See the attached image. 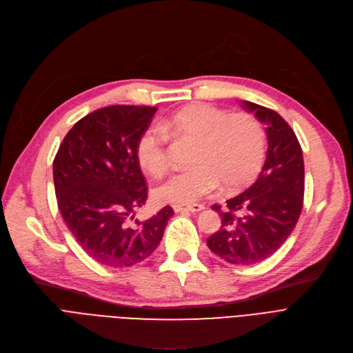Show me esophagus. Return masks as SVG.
I'll return each instance as SVG.
<instances>
[{
  "label": "esophagus",
  "mask_w": 353,
  "mask_h": 353,
  "mask_svg": "<svg viewBox=\"0 0 353 353\" xmlns=\"http://www.w3.org/2000/svg\"><path fill=\"white\" fill-rule=\"evenodd\" d=\"M205 210V206L201 203L194 205H174L175 212H201Z\"/></svg>",
  "instance_id": "esophagus-1"
}]
</instances>
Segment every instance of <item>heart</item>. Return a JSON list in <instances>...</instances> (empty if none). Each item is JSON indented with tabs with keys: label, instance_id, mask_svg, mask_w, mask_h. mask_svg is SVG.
<instances>
[{
	"label": "heart",
	"instance_id": "b5f03b06",
	"mask_svg": "<svg viewBox=\"0 0 353 353\" xmlns=\"http://www.w3.org/2000/svg\"><path fill=\"white\" fill-rule=\"evenodd\" d=\"M163 129L194 142L191 168L158 185L154 195L161 202L188 205L222 190L234 191L250 183L265 158V130L250 112H235L211 103H192L163 121ZM137 159L142 170L161 176L170 167L168 135L148 127L137 142Z\"/></svg>",
	"mask_w": 353,
	"mask_h": 353
}]
</instances>
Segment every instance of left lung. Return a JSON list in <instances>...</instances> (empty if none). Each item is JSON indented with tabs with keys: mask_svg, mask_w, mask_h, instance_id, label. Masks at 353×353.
Wrapping results in <instances>:
<instances>
[{
	"mask_svg": "<svg viewBox=\"0 0 353 353\" xmlns=\"http://www.w3.org/2000/svg\"><path fill=\"white\" fill-rule=\"evenodd\" d=\"M266 125L268 152L263 168L250 188L214 205L221 230L206 239L219 258L232 265L258 263L275 254L299 219L305 167L299 141L289 123L274 110L242 101Z\"/></svg>",
	"mask_w": 353,
	"mask_h": 353,
	"instance_id": "8db88e82",
	"label": "left lung"
}]
</instances>
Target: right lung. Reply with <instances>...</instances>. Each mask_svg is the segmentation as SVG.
Here are the masks:
<instances>
[{"instance_id": "1", "label": "right lung", "mask_w": 353, "mask_h": 353, "mask_svg": "<svg viewBox=\"0 0 353 353\" xmlns=\"http://www.w3.org/2000/svg\"><path fill=\"white\" fill-rule=\"evenodd\" d=\"M155 107L111 105L81 118L55 155L54 185L68 230L94 261L128 268L147 259L174 215L165 206L147 221L135 211L148 195L137 142Z\"/></svg>"}]
</instances>
